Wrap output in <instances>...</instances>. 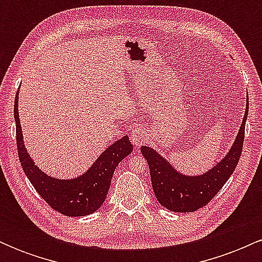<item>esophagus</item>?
I'll return each instance as SVG.
<instances>
[{
    "mask_svg": "<svg viewBox=\"0 0 262 262\" xmlns=\"http://www.w3.org/2000/svg\"><path fill=\"white\" fill-rule=\"evenodd\" d=\"M129 138H130L132 143H133L135 146L141 145V143L146 140V132H145V129H143V128H135V129H133V130L130 132V135H129Z\"/></svg>",
    "mask_w": 262,
    "mask_h": 262,
    "instance_id": "esophagus-1",
    "label": "esophagus"
}]
</instances>
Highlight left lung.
Wrapping results in <instances>:
<instances>
[{
  "mask_svg": "<svg viewBox=\"0 0 262 262\" xmlns=\"http://www.w3.org/2000/svg\"><path fill=\"white\" fill-rule=\"evenodd\" d=\"M242 127L228 154L202 175L189 176L179 172L169 160L150 146H141V154L148 161L151 185L156 200L172 212H194L208 204L235 170L244 143L245 122L249 112V97Z\"/></svg>",
  "mask_w": 262,
  "mask_h": 262,
  "instance_id": "left-lung-1",
  "label": "left lung"
}]
</instances>
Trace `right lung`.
<instances>
[{
	"mask_svg": "<svg viewBox=\"0 0 262 262\" xmlns=\"http://www.w3.org/2000/svg\"><path fill=\"white\" fill-rule=\"evenodd\" d=\"M18 93L14 100L18 158L28 180L45 202L61 214L82 217L96 212L106 200L117 165L133 151L128 135L111 144L82 175L68 180L49 176L35 165L26 149L18 114Z\"/></svg>",
	"mask_w": 262,
	"mask_h": 262,
	"instance_id": "1",
	"label": "right lung"
}]
</instances>
